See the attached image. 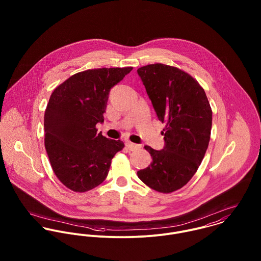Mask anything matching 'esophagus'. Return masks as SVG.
I'll return each mask as SVG.
<instances>
[{
	"label": "esophagus",
	"mask_w": 261,
	"mask_h": 261,
	"mask_svg": "<svg viewBox=\"0 0 261 261\" xmlns=\"http://www.w3.org/2000/svg\"><path fill=\"white\" fill-rule=\"evenodd\" d=\"M125 147H126V149H128L129 150H136V149H141V145H137V144H134L132 142H126L125 143Z\"/></svg>",
	"instance_id": "1"
}]
</instances>
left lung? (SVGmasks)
Returning a JSON list of instances; mask_svg holds the SVG:
<instances>
[{
	"label": "left lung",
	"instance_id": "obj_1",
	"mask_svg": "<svg viewBox=\"0 0 261 261\" xmlns=\"http://www.w3.org/2000/svg\"><path fill=\"white\" fill-rule=\"evenodd\" d=\"M159 120L166 123L161 150L145 146L151 163L138 177L149 188L172 193L197 172L208 148L212 110L202 86L185 71L162 63L138 69Z\"/></svg>",
	"mask_w": 261,
	"mask_h": 261
}]
</instances>
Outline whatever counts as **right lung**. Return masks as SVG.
Returning a JSON list of instances; mask_svg holds the SVG:
<instances>
[{
	"mask_svg": "<svg viewBox=\"0 0 261 261\" xmlns=\"http://www.w3.org/2000/svg\"><path fill=\"white\" fill-rule=\"evenodd\" d=\"M133 67L89 69L70 76L52 92L44 114L45 149L59 181L74 192L100 185L121 141L97 134L110 90Z\"/></svg>",
	"mask_w": 261,
	"mask_h": 261,
	"instance_id": "add662e5",
	"label": "right lung"
}]
</instances>
